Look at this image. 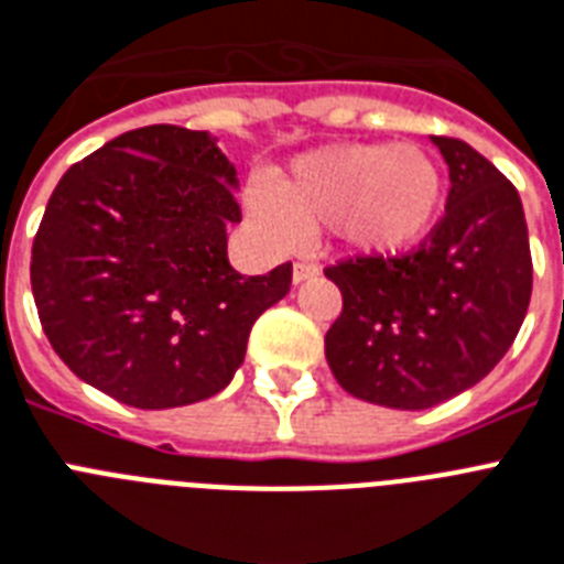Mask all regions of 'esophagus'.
<instances>
[{
  "label": "esophagus",
  "mask_w": 564,
  "mask_h": 564,
  "mask_svg": "<svg viewBox=\"0 0 564 564\" xmlns=\"http://www.w3.org/2000/svg\"><path fill=\"white\" fill-rule=\"evenodd\" d=\"M319 276V264L314 262H296L293 264V282H305V279Z\"/></svg>",
  "instance_id": "1"
}]
</instances>
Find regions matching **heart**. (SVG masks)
Returning a JSON list of instances; mask_svg holds the SVG:
<instances>
[{"label":"heart","instance_id":"b5f03b06","mask_svg":"<svg viewBox=\"0 0 564 564\" xmlns=\"http://www.w3.org/2000/svg\"><path fill=\"white\" fill-rule=\"evenodd\" d=\"M446 204L444 170L415 143H348L300 155L271 193H250L248 213L276 245L300 227H328L343 248L398 256L438 227Z\"/></svg>","mask_w":564,"mask_h":564}]
</instances>
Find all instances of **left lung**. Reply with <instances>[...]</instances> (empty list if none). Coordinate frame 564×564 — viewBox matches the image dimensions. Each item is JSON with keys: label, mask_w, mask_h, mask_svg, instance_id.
<instances>
[{"label": "left lung", "mask_w": 564, "mask_h": 564, "mask_svg": "<svg viewBox=\"0 0 564 564\" xmlns=\"http://www.w3.org/2000/svg\"><path fill=\"white\" fill-rule=\"evenodd\" d=\"M432 143L449 166V195L430 239L325 268L343 293L325 357L348 394L377 406L430 409L476 386L513 346L533 291L513 184L469 143Z\"/></svg>", "instance_id": "obj_1"}]
</instances>
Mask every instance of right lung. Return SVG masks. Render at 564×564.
I'll list each match as a JSON object with an SVG mask.
<instances>
[{"instance_id": "obj_1", "label": "right lung", "mask_w": 564, "mask_h": 564, "mask_svg": "<svg viewBox=\"0 0 564 564\" xmlns=\"http://www.w3.org/2000/svg\"><path fill=\"white\" fill-rule=\"evenodd\" d=\"M236 166L207 132H123L51 193L31 248V288L51 348L74 375L134 409L213 398L250 328L291 291V262L241 276L227 225L241 221Z\"/></svg>"}]
</instances>
